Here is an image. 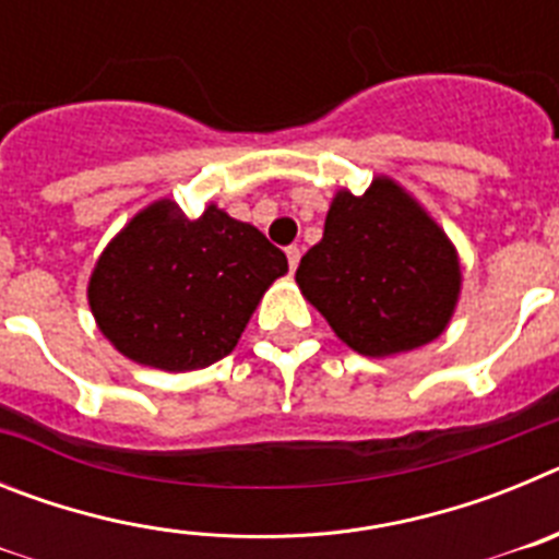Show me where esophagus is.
<instances>
[{
	"mask_svg": "<svg viewBox=\"0 0 559 559\" xmlns=\"http://www.w3.org/2000/svg\"><path fill=\"white\" fill-rule=\"evenodd\" d=\"M285 254H288L290 271H296V265H299V257H302V249H299V246H288V249H285Z\"/></svg>",
	"mask_w": 559,
	"mask_h": 559,
	"instance_id": "1",
	"label": "esophagus"
}]
</instances>
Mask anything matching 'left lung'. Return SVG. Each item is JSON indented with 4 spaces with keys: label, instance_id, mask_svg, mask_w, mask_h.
<instances>
[{
    "label": "left lung",
    "instance_id": "left-lung-1",
    "mask_svg": "<svg viewBox=\"0 0 559 559\" xmlns=\"http://www.w3.org/2000/svg\"><path fill=\"white\" fill-rule=\"evenodd\" d=\"M296 283L347 347L386 358L445 333L462 269L437 221L378 176L364 195L335 192L324 237L302 257Z\"/></svg>",
    "mask_w": 559,
    "mask_h": 559
}]
</instances>
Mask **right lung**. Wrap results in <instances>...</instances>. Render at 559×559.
<instances>
[{
  "instance_id": "right-lung-1",
  "label": "right lung",
  "mask_w": 559,
  "mask_h": 559,
  "mask_svg": "<svg viewBox=\"0 0 559 559\" xmlns=\"http://www.w3.org/2000/svg\"><path fill=\"white\" fill-rule=\"evenodd\" d=\"M288 260L260 229L210 204L187 218L170 199L136 212L103 249L88 308L126 358L165 372L204 369L237 347Z\"/></svg>"
}]
</instances>
